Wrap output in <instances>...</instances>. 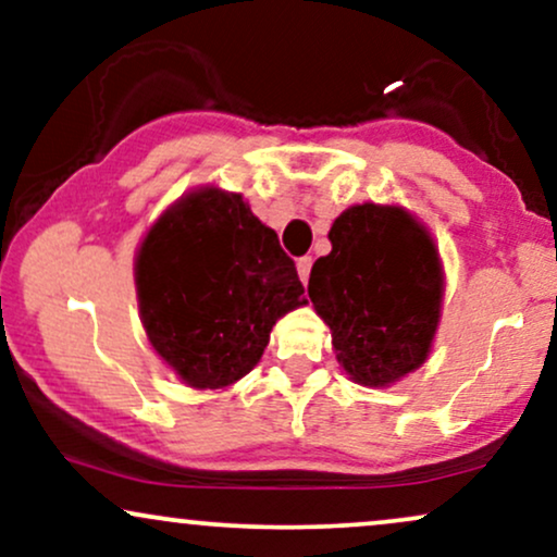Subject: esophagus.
Segmentation results:
<instances>
[{
  "label": "esophagus",
  "instance_id": "1",
  "mask_svg": "<svg viewBox=\"0 0 557 557\" xmlns=\"http://www.w3.org/2000/svg\"><path fill=\"white\" fill-rule=\"evenodd\" d=\"M311 264H314V261H311V257H300L298 259V264H296V270H298V277H300V283H309V274H311Z\"/></svg>",
  "mask_w": 557,
  "mask_h": 557
}]
</instances>
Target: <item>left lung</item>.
<instances>
[{
	"label": "left lung",
	"mask_w": 557,
	"mask_h": 557,
	"mask_svg": "<svg viewBox=\"0 0 557 557\" xmlns=\"http://www.w3.org/2000/svg\"><path fill=\"white\" fill-rule=\"evenodd\" d=\"M332 251L317 259L309 298L330 324L350 380L385 387L421 367L443 304L437 248L398 207L361 203L332 222Z\"/></svg>",
	"instance_id": "1"
}]
</instances>
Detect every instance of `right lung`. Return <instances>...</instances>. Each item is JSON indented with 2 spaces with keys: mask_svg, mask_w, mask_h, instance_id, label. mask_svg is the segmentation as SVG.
<instances>
[{
  "mask_svg": "<svg viewBox=\"0 0 557 557\" xmlns=\"http://www.w3.org/2000/svg\"><path fill=\"white\" fill-rule=\"evenodd\" d=\"M146 335L190 387L251 372L280 317L306 304L277 233L238 194L203 188L159 216L138 248Z\"/></svg>",
  "mask_w": 557,
  "mask_h": 557,
  "instance_id": "obj_1",
  "label": "right lung"
}]
</instances>
